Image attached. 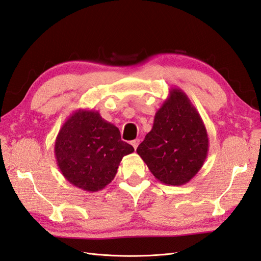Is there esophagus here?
Returning a JSON list of instances; mask_svg holds the SVG:
<instances>
[{"instance_id": "34e87169", "label": "esophagus", "mask_w": 261, "mask_h": 261, "mask_svg": "<svg viewBox=\"0 0 261 261\" xmlns=\"http://www.w3.org/2000/svg\"><path fill=\"white\" fill-rule=\"evenodd\" d=\"M139 143H140V140H139V139H135V140H133L130 144H132V146L134 147V149L136 150V149H137V147H138V145H139Z\"/></svg>"}]
</instances>
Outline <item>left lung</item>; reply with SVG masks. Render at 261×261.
I'll use <instances>...</instances> for the list:
<instances>
[{"label":"left lung","instance_id":"1","mask_svg":"<svg viewBox=\"0 0 261 261\" xmlns=\"http://www.w3.org/2000/svg\"><path fill=\"white\" fill-rule=\"evenodd\" d=\"M208 150V134L198 111L183 90L171 88L137 153L158 180L179 186L198 173Z\"/></svg>","mask_w":261,"mask_h":261}]
</instances>
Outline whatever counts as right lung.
Instances as JSON below:
<instances>
[{"label": "right lung", "mask_w": 261, "mask_h": 261, "mask_svg": "<svg viewBox=\"0 0 261 261\" xmlns=\"http://www.w3.org/2000/svg\"><path fill=\"white\" fill-rule=\"evenodd\" d=\"M133 151L115 125L98 111L86 109L76 110L67 118L54 145L63 176L86 192L101 191L111 183L123 156Z\"/></svg>", "instance_id": "add662e5"}]
</instances>
